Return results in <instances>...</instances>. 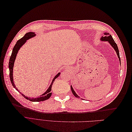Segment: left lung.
Segmentation results:
<instances>
[{"label": "left lung", "mask_w": 132, "mask_h": 132, "mask_svg": "<svg viewBox=\"0 0 132 132\" xmlns=\"http://www.w3.org/2000/svg\"><path fill=\"white\" fill-rule=\"evenodd\" d=\"M104 35H105V36L104 37H102L101 40H102V41H108L111 44V45L113 47V48L114 49V50L116 51V53H117V55H118V57H119V61H120V63H121V61H120V56H119V49H118V48L117 43L115 42V41H114L113 39L112 38V36H111L110 34H109V33H104ZM71 91H72V93H73V95L75 97H76V98H79V97L77 95V94H76V93H75V91L73 90V88H72V86H71Z\"/></svg>", "instance_id": "obj_1"}]
</instances>
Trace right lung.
Here are the masks:
<instances>
[{
	"mask_svg": "<svg viewBox=\"0 0 132 132\" xmlns=\"http://www.w3.org/2000/svg\"><path fill=\"white\" fill-rule=\"evenodd\" d=\"M35 35V33L33 32H29L26 33L24 35L23 37H22L21 39H20V40H19L16 44L15 45V46L13 47V51H12V53L11 54V56L10 59V61H9V70H10V80L12 83V85L13 86V87L14 88L19 91V90L17 89L16 87H15L14 83H13V65H14V61L15 60V57L16 54L18 52V51L20 49V47L23 45V44L26 42L27 40H28L29 39L31 38V37H33ZM60 75V73H59L57 75H56V76L54 77V78L53 79L52 82L50 85V86L49 87V88L48 89V90L46 91V92L44 93L43 94H42V95H41L40 96V97L36 98H28L27 97H26L24 95H23V94H22L21 93H20L21 94H22V95L26 98L27 100H30V101L32 102H41V101H44V100H46L48 99H49L51 96H52V93L51 92V91L52 90V86L53 83V81H54V80L57 78L59 75Z\"/></svg>",
	"mask_w": 132,
	"mask_h": 132,
	"instance_id": "1",
	"label": "right lung"
}]
</instances>
